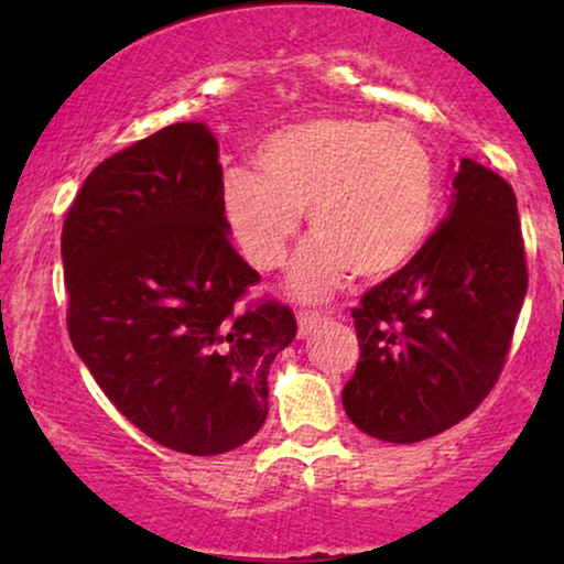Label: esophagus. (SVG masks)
Instances as JSON below:
<instances>
[{"instance_id": "obj_1", "label": "esophagus", "mask_w": 564, "mask_h": 564, "mask_svg": "<svg viewBox=\"0 0 564 564\" xmlns=\"http://www.w3.org/2000/svg\"><path fill=\"white\" fill-rule=\"evenodd\" d=\"M323 323H326V315L323 313H297V336H311L315 328L323 326Z\"/></svg>"}]
</instances>
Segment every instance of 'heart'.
<instances>
[{
  "instance_id": "heart-1",
  "label": "heart",
  "mask_w": 564,
  "mask_h": 564,
  "mask_svg": "<svg viewBox=\"0 0 564 564\" xmlns=\"http://www.w3.org/2000/svg\"><path fill=\"white\" fill-rule=\"evenodd\" d=\"M257 166L228 169L220 210L251 267L288 257L307 210L313 238L290 269L297 300L328 297L351 272L384 280L419 257L436 223L438 174L413 130L365 118H311L267 135Z\"/></svg>"
}]
</instances>
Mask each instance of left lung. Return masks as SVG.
Instances as JSON below:
<instances>
[{"instance_id": "1", "label": "left lung", "mask_w": 564, "mask_h": 564, "mask_svg": "<svg viewBox=\"0 0 564 564\" xmlns=\"http://www.w3.org/2000/svg\"><path fill=\"white\" fill-rule=\"evenodd\" d=\"M527 284L511 184L462 159L436 234L351 311L361 354L341 400L354 426L415 444L467 419L503 369Z\"/></svg>"}]
</instances>
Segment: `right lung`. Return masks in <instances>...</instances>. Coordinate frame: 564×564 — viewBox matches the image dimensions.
<instances>
[{
    "label": "right lung",
    "instance_id": "obj_1",
    "mask_svg": "<svg viewBox=\"0 0 564 564\" xmlns=\"http://www.w3.org/2000/svg\"><path fill=\"white\" fill-rule=\"evenodd\" d=\"M220 182L210 128L176 122L105 159L61 234L76 354L133 426L195 457L257 434L297 334L288 305L236 311L259 274L230 246Z\"/></svg>",
    "mask_w": 564,
    "mask_h": 564
}]
</instances>
